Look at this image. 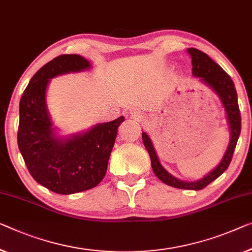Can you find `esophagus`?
Returning <instances> with one entry per match:
<instances>
[{
    "label": "esophagus",
    "instance_id": "obj_1",
    "mask_svg": "<svg viewBox=\"0 0 252 252\" xmlns=\"http://www.w3.org/2000/svg\"><path fill=\"white\" fill-rule=\"evenodd\" d=\"M130 118L136 120V121H142L144 120V115L141 114V112H139L137 110H133L130 112Z\"/></svg>",
    "mask_w": 252,
    "mask_h": 252
}]
</instances>
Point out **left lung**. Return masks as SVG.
Masks as SVG:
<instances>
[{"mask_svg": "<svg viewBox=\"0 0 252 252\" xmlns=\"http://www.w3.org/2000/svg\"><path fill=\"white\" fill-rule=\"evenodd\" d=\"M188 53L191 55L193 77L199 78V80L202 84L207 85L220 97V102H222L225 108V112H226V119L228 127H230L231 137L222 160L214 170L210 171L208 174H206L200 180L192 182L182 181V180L168 173L162 166L158 156L156 154V150L154 148L153 142L146 132H142V141H144L145 147L149 153L154 173L156 174L160 181L167 186L178 188V189L201 190L205 187H207L210 182H213L214 180L219 178L224 171H226L228 165H230L236 142H238L240 132H241V115H240L239 110L238 95H236L234 82L232 81L231 77L204 52L199 51L197 48H188Z\"/></svg>", "mask_w": 252, "mask_h": 252, "instance_id": "1", "label": "left lung"}]
</instances>
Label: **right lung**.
<instances>
[{
  "instance_id": "obj_1",
  "label": "right lung",
  "mask_w": 252,
  "mask_h": 252,
  "mask_svg": "<svg viewBox=\"0 0 252 252\" xmlns=\"http://www.w3.org/2000/svg\"><path fill=\"white\" fill-rule=\"evenodd\" d=\"M88 60L77 54L60 55L30 79L19 105L18 146L35 181L60 194L92 189L104 179L118 127L125 121L98 123L85 132L59 136L46 105L52 78L88 70Z\"/></svg>"
}]
</instances>
